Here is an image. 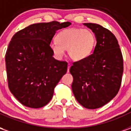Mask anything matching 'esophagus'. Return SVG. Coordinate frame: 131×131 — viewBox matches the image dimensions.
I'll use <instances>...</instances> for the list:
<instances>
[{"label":"esophagus","mask_w":131,"mask_h":131,"mask_svg":"<svg viewBox=\"0 0 131 131\" xmlns=\"http://www.w3.org/2000/svg\"><path fill=\"white\" fill-rule=\"evenodd\" d=\"M70 67H71V64H68V67H67V71H69V69H70Z\"/></svg>","instance_id":"1"}]
</instances>
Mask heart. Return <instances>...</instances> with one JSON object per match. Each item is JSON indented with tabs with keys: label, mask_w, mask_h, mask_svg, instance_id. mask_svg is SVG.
I'll use <instances>...</instances> for the list:
<instances>
[{
	"label": "heart",
	"mask_w": 131,
	"mask_h": 131,
	"mask_svg": "<svg viewBox=\"0 0 131 131\" xmlns=\"http://www.w3.org/2000/svg\"><path fill=\"white\" fill-rule=\"evenodd\" d=\"M57 41L50 43V49L57 59H61L65 50L69 57L75 61L88 57L95 48L96 38L89 29L70 28L62 31L57 36Z\"/></svg>",
	"instance_id": "heart-1"
}]
</instances>
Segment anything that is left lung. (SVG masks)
<instances>
[{
  "mask_svg": "<svg viewBox=\"0 0 131 131\" xmlns=\"http://www.w3.org/2000/svg\"><path fill=\"white\" fill-rule=\"evenodd\" d=\"M95 35L93 53L73 63L69 69L74 78V96L83 107L97 109L118 93L124 71V60L115 36L101 25L84 23Z\"/></svg>",
  "mask_w": 131,
  "mask_h": 131,
  "instance_id": "obj_1",
  "label": "left lung"
}]
</instances>
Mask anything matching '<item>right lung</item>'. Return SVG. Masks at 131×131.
<instances>
[{
	"label": "right lung",
	"instance_id": "right-lung-1",
	"mask_svg": "<svg viewBox=\"0 0 131 131\" xmlns=\"http://www.w3.org/2000/svg\"><path fill=\"white\" fill-rule=\"evenodd\" d=\"M70 22L38 23L19 31L5 54L8 87L21 104L40 108L50 101L54 89L67 71V62L52 57L50 43L56 31Z\"/></svg>",
	"mask_w": 131,
	"mask_h": 131
}]
</instances>
